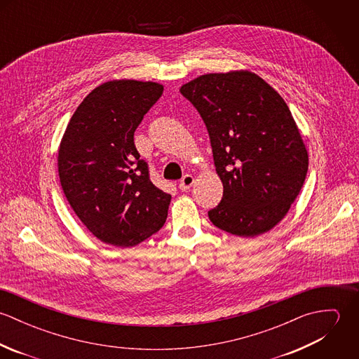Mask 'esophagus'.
Returning <instances> with one entry per match:
<instances>
[{"label": "esophagus", "mask_w": 359, "mask_h": 359, "mask_svg": "<svg viewBox=\"0 0 359 359\" xmlns=\"http://www.w3.org/2000/svg\"><path fill=\"white\" fill-rule=\"evenodd\" d=\"M194 182H195L194 175L187 174V175L182 177V180H181V182H180V189H181V191H188V189L194 185Z\"/></svg>", "instance_id": "34e87169"}]
</instances>
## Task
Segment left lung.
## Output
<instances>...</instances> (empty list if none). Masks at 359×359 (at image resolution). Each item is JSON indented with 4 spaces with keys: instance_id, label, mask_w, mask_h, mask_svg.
<instances>
[{
    "instance_id": "left-lung-1",
    "label": "left lung",
    "mask_w": 359,
    "mask_h": 359,
    "mask_svg": "<svg viewBox=\"0 0 359 359\" xmlns=\"http://www.w3.org/2000/svg\"><path fill=\"white\" fill-rule=\"evenodd\" d=\"M205 121L219 205L208 211L219 229L253 238L271 231L299 196L308 152L283 98L256 73H208L180 88Z\"/></svg>"
}]
</instances>
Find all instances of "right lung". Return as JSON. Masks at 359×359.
Segmentation results:
<instances>
[{
  "label": "right lung",
  "instance_id": "right-lung-1",
  "mask_svg": "<svg viewBox=\"0 0 359 359\" xmlns=\"http://www.w3.org/2000/svg\"><path fill=\"white\" fill-rule=\"evenodd\" d=\"M163 90L154 81L103 83L79 104L57 149L69 205L94 236L116 248L140 245L167 218L171 195L152 184L134 144Z\"/></svg>",
  "mask_w": 359,
  "mask_h": 359
}]
</instances>
